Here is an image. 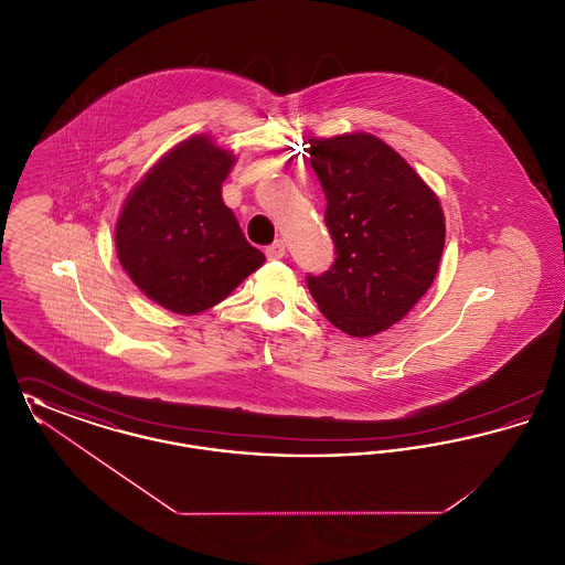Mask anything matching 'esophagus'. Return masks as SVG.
<instances>
[{
  "instance_id": "1",
  "label": "esophagus",
  "mask_w": 565,
  "mask_h": 565,
  "mask_svg": "<svg viewBox=\"0 0 565 565\" xmlns=\"http://www.w3.org/2000/svg\"><path fill=\"white\" fill-rule=\"evenodd\" d=\"M267 258L269 260H279V258H284L286 256V243L284 242H275L270 243L269 247H267Z\"/></svg>"
}]
</instances>
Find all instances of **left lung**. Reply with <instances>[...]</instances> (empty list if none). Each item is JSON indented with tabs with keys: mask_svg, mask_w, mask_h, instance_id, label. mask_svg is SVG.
Here are the masks:
<instances>
[{
	"mask_svg": "<svg viewBox=\"0 0 565 565\" xmlns=\"http://www.w3.org/2000/svg\"><path fill=\"white\" fill-rule=\"evenodd\" d=\"M309 146L337 258L309 273L307 288L328 322L371 337L403 320L430 288L445 247L443 210L413 167L373 135Z\"/></svg>",
	"mask_w": 565,
	"mask_h": 565,
	"instance_id": "1",
	"label": "left lung"
}]
</instances>
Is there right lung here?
Masks as SVG:
<instances>
[{"label":"right lung","instance_id":"1","mask_svg":"<svg viewBox=\"0 0 565 565\" xmlns=\"http://www.w3.org/2000/svg\"><path fill=\"white\" fill-rule=\"evenodd\" d=\"M233 157L190 137L137 184L116 224V252L135 286L192 316L217 305L265 263L222 201Z\"/></svg>","mask_w":565,"mask_h":565}]
</instances>
